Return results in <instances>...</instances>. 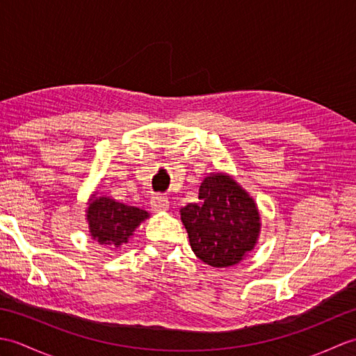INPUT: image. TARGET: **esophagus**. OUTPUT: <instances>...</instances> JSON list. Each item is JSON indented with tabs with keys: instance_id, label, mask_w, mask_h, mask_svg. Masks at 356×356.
I'll return each mask as SVG.
<instances>
[{
	"instance_id": "1",
	"label": "esophagus",
	"mask_w": 356,
	"mask_h": 356,
	"mask_svg": "<svg viewBox=\"0 0 356 356\" xmlns=\"http://www.w3.org/2000/svg\"><path fill=\"white\" fill-rule=\"evenodd\" d=\"M149 205H151V209L156 211V213H162V211H166L170 208V200L163 194H156L151 197Z\"/></svg>"
}]
</instances>
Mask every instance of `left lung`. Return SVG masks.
I'll list each match as a JSON object with an SVG mask.
<instances>
[{
  "mask_svg": "<svg viewBox=\"0 0 356 356\" xmlns=\"http://www.w3.org/2000/svg\"><path fill=\"white\" fill-rule=\"evenodd\" d=\"M200 203L180 209L194 254L214 268L234 266L252 251L260 234L254 199L228 174L213 172L199 188Z\"/></svg>",
  "mask_w": 356,
  "mask_h": 356,
  "instance_id": "1",
  "label": "left lung"
}]
</instances>
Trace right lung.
<instances>
[{
  "mask_svg": "<svg viewBox=\"0 0 356 356\" xmlns=\"http://www.w3.org/2000/svg\"><path fill=\"white\" fill-rule=\"evenodd\" d=\"M148 218V213L136 207H128L110 197L90 199L87 222L92 238L111 249L120 248L133 236L134 229Z\"/></svg>",
  "mask_w": 356,
  "mask_h": 356,
  "instance_id": "1",
  "label": "right lung"
}]
</instances>
